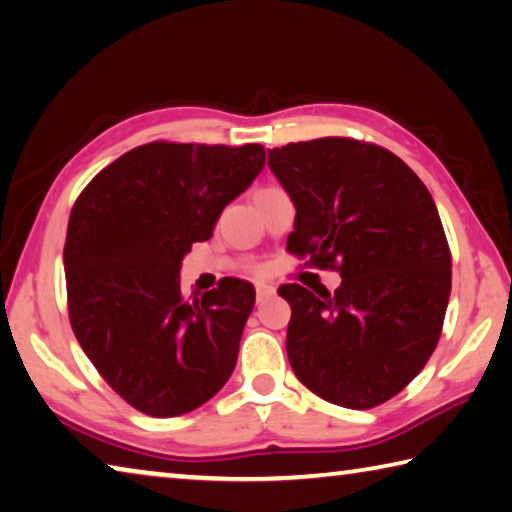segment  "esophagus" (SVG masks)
<instances>
[{
    "mask_svg": "<svg viewBox=\"0 0 512 512\" xmlns=\"http://www.w3.org/2000/svg\"><path fill=\"white\" fill-rule=\"evenodd\" d=\"M275 295V286L271 284H257V302H264L268 297Z\"/></svg>",
    "mask_w": 512,
    "mask_h": 512,
    "instance_id": "34e87169",
    "label": "esophagus"
}]
</instances>
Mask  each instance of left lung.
Wrapping results in <instances>:
<instances>
[{"label":"left lung","instance_id":"left-lung-1","mask_svg":"<svg viewBox=\"0 0 512 512\" xmlns=\"http://www.w3.org/2000/svg\"><path fill=\"white\" fill-rule=\"evenodd\" d=\"M295 206L286 248L338 271L291 304L286 353L313 394L349 410L389 401L418 376L441 338L452 255L423 181L396 154L356 138H315L268 150Z\"/></svg>","mask_w":512,"mask_h":512}]
</instances>
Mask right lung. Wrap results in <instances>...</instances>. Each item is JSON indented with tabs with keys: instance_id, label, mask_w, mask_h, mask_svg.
I'll return each mask as SVG.
<instances>
[{
	"instance_id": "add662e5",
	"label": "right lung",
	"mask_w": 512,
	"mask_h": 512,
	"mask_svg": "<svg viewBox=\"0 0 512 512\" xmlns=\"http://www.w3.org/2000/svg\"><path fill=\"white\" fill-rule=\"evenodd\" d=\"M264 163L257 143L154 141L80 192L64 241L71 329L98 374L138 412L197 410L235 369L253 284L224 277L188 300L179 271Z\"/></svg>"
}]
</instances>
